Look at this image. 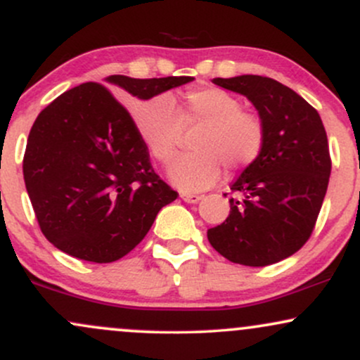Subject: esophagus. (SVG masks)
Segmentation results:
<instances>
[{"mask_svg":"<svg viewBox=\"0 0 360 360\" xmlns=\"http://www.w3.org/2000/svg\"><path fill=\"white\" fill-rule=\"evenodd\" d=\"M181 200L186 201V203H198L201 200L200 194H193V193H183L181 194Z\"/></svg>","mask_w":360,"mask_h":360,"instance_id":"1","label":"esophagus"}]
</instances>
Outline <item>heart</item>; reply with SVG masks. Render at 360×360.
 <instances>
[{
    "instance_id": "b5f03b06",
    "label": "heart",
    "mask_w": 360,
    "mask_h": 360,
    "mask_svg": "<svg viewBox=\"0 0 360 360\" xmlns=\"http://www.w3.org/2000/svg\"><path fill=\"white\" fill-rule=\"evenodd\" d=\"M140 139L160 164L174 155L184 128L200 127L191 146L169 167V179L183 191H203L229 174L243 171L262 154L266 127L259 115L243 110L242 101L220 88L189 89L174 106L171 96L157 94L135 113Z\"/></svg>"
}]
</instances>
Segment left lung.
<instances>
[{
  "label": "left lung",
  "instance_id": "8db88e82",
  "mask_svg": "<svg viewBox=\"0 0 360 360\" xmlns=\"http://www.w3.org/2000/svg\"><path fill=\"white\" fill-rule=\"evenodd\" d=\"M213 82L255 106L266 143L230 186V214L208 230V240L235 264L269 266L298 252L315 229L332 171L325 127L308 101L271 77L245 74Z\"/></svg>",
  "mask_w": 360,
  "mask_h": 360
}]
</instances>
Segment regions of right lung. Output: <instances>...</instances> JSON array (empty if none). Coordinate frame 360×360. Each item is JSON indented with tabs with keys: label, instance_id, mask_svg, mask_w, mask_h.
Masks as SVG:
<instances>
[{
	"label": "right lung",
	"instance_id": "add662e5",
	"mask_svg": "<svg viewBox=\"0 0 360 360\" xmlns=\"http://www.w3.org/2000/svg\"><path fill=\"white\" fill-rule=\"evenodd\" d=\"M193 79L115 74L105 81L150 100ZM23 177L45 238L96 264L135 249L160 208L177 198L154 172L130 113L98 82L65 91L40 111L28 135Z\"/></svg>",
	"mask_w": 360,
	"mask_h": 360
}]
</instances>
